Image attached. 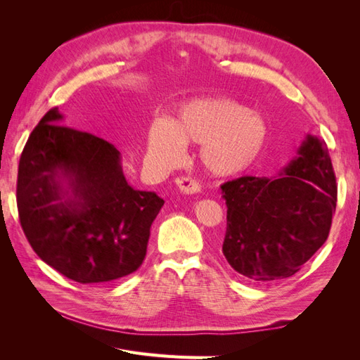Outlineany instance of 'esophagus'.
Instances as JSON below:
<instances>
[{
  "label": "esophagus",
  "instance_id": "1",
  "mask_svg": "<svg viewBox=\"0 0 360 360\" xmlns=\"http://www.w3.org/2000/svg\"><path fill=\"white\" fill-rule=\"evenodd\" d=\"M177 188L183 192V193H197L201 191V183L198 180H195L192 177H179L176 180Z\"/></svg>",
  "mask_w": 360,
  "mask_h": 360
}]
</instances>
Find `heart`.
I'll return each mask as SVG.
<instances>
[{"label":"heart","instance_id":"b5f03b06","mask_svg":"<svg viewBox=\"0 0 360 360\" xmlns=\"http://www.w3.org/2000/svg\"><path fill=\"white\" fill-rule=\"evenodd\" d=\"M267 136V123L258 112L225 97H204L183 103L168 122L151 124L147 151L159 165L174 167L183 159L184 146H201L205 169L228 177L259 156Z\"/></svg>","mask_w":360,"mask_h":360}]
</instances>
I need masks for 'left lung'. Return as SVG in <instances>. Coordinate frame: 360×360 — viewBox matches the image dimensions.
<instances>
[{
	"instance_id": "1",
	"label": "left lung",
	"mask_w": 360,
	"mask_h": 360,
	"mask_svg": "<svg viewBox=\"0 0 360 360\" xmlns=\"http://www.w3.org/2000/svg\"><path fill=\"white\" fill-rule=\"evenodd\" d=\"M221 189L222 254L249 281L292 276L328 240L338 189L328 146L317 136L308 135L276 177L245 176Z\"/></svg>"
}]
</instances>
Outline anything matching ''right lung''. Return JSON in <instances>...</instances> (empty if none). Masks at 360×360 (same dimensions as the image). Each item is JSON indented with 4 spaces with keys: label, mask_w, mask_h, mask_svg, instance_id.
<instances>
[{
    "label": "right lung",
    "mask_w": 360,
    "mask_h": 360,
    "mask_svg": "<svg viewBox=\"0 0 360 360\" xmlns=\"http://www.w3.org/2000/svg\"><path fill=\"white\" fill-rule=\"evenodd\" d=\"M61 120L58 108L43 115L19 159L25 237L40 259L79 284L134 274L165 201L130 186L114 144Z\"/></svg>",
    "instance_id": "right-lung-1"
}]
</instances>
